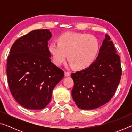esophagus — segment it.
Here are the masks:
<instances>
[{"instance_id":"34e87169","label":"esophagus","mask_w":132,"mask_h":132,"mask_svg":"<svg viewBox=\"0 0 132 132\" xmlns=\"http://www.w3.org/2000/svg\"><path fill=\"white\" fill-rule=\"evenodd\" d=\"M70 74L69 72H67V71H65V72H64V76H65V77H69L70 76Z\"/></svg>"}]
</instances>
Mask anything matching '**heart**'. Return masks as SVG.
<instances>
[{
  "instance_id": "b5f03b06",
  "label": "heart",
  "mask_w": 132,
  "mask_h": 132,
  "mask_svg": "<svg viewBox=\"0 0 132 132\" xmlns=\"http://www.w3.org/2000/svg\"><path fill=\"white\" fill-rule=\"evenodd\" d=\"M57 41L49 45L48 51L57 66L65 62L68 53L70 66L83 70L92 65L100 52L98 39L90 34L65 32L57 37Z\"/></svg>"
}]
</instances>
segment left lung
<instances>
[{"label": "left lung", "mask_w": 132, "mask_h": 132, "mask_svg": "<svg viewBox=\"0 0 132 132\" xmlns=\"http://www.w3.org/2000/svg\"><path fill=\"white\" fill-rule=\"evenodd\" d=\"M122 69L119 56L108 35H105L94 63L72 73L71 95L80 109L91 110L105 104L115 94L120 82Z\"/></svg>", "instance_id": "left-lung-1"}]
</instances>
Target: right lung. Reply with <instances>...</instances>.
<instances>
[{
    "label": "right lung",
    "mask_w": 132,
    "mask_h": 132,
    "mask_svg": "<svg viewBox=\"0 0 132 132\" xmlns=\"http://www.w3.org/2000/svg\"><path fill=\"white\" fill-rule=\"evenodd\" d=\"M49 30H35L17 39L7 58V76L11 93L18 103L28 109L48 105L63 71L51 61Z\"/></svg>",
    "instance_id": "1"
}]
</instances>
